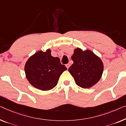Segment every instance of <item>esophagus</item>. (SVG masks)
I'll return each mask as SVG.
<instances>
[{
	"instance_id": "esophagus-1",
	"label": "esophagus",
	"mask_w": 126,
	"mask_h": 126,
	"mask_svg": "<svg viewBox=\"0 0 126 126\" xmlns=\"http://www.w3.org/2000/svg\"><path fill=\"white\" fill-rule=\"evenodd\" d=\"M69 66H70V65L69 64V63H67V64H66V67H67V69H69Z\"/></svg>"
}]
</instances>
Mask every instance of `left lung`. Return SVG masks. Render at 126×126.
Segmentation results:
<instances>
[{"instance_id":"1","label":"left lung","mask_w":126,"mask_h":126,"mask_svg":"<svg viewBox=\"0 0 126 126\" xmlns=\"http://www.w3.org/2000/svg\"><path fill=\"white\" fill-rule=\"evenodd\" d=\"M72 60L73 63L68 70L78 86L88 89L99 81L103 72V64L93 52L77 48L74 50Z\"/></svg>"}]
</instances>
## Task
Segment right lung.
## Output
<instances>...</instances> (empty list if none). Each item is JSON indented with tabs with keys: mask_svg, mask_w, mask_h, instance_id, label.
I'll list each match as a JSON object with an SVG mask.
<instances>
[{
	"mask_svg": "<svg viewBox=\"0 0 126 126\" xmlns=\"http://www.w3.org/2000/svg\"><path fill=\"white\" fill-rule=\"evenodd\" d=\"M67 70L59 57L51 55L49 49L46 52L38 51L29 58L24 70L27 79L33 86L43 91L49 90L57 84L61 74Z\"/></svg>",
	"mask_w": 126,
	"mask_h": 126,
	"instance_id": "add662e5",
	"label": "right lung"
}]
</instances>
